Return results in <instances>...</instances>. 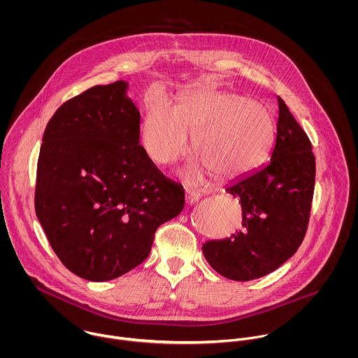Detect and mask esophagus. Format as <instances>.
I'll use <instances>...</instances> for the list:
<instances>
[{
    "label": "esophagus",
    "instance_id": "obj_1",
    "mask_svg": "<svg viewBox=\"0 0 358 358\" xmlns=\"http://www.w3.org/2000/svg\"><path fill=\"white\" fill-rule=\"evenodd\" d=\"M199 200H200V194H199V193L192 192V190H187V192L185 193V201H186V205L196 204Z\"/></svg>",
    "mask_w": 358,
    "mask_h": 358
}]
</instances>
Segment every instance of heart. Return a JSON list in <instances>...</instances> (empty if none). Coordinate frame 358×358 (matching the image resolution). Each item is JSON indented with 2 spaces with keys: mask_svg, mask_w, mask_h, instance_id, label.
I'll return each instance as SVG.
<instances>
[{
  "mask_svg": "<svg viewBox=\"0 0 358 358\" xmlns=\"http://www.w3.org/2000/svg\"><path fill=\"white\" fill-rule=\"evenodd\" d=\"M199 161L180 172L190 185L208 173L231 182L251 173L268 153L275 122L260 103L219 90L190 91L179 107L164 99L149 103L141 129L146 154L155 164L169 165L190 150Z\"/></svg>",
  "mask_w": 358,
  "mask_h": 358,
  "instance_id": "heart-1",
  "label": "heart"
}]
</instances>
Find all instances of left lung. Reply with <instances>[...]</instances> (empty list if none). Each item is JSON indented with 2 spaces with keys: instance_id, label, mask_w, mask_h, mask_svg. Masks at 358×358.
<instances>
[{
  "instance_id": "8db88e82",
  "label": "left lung",
  "mask_w": 358,
  "mask_h": 358,
  "mask_svg": "<svg viewBox=\"0 0 358 358\" xmlns=\"http://www.w3.org/2000/svg\"><path fill=\"white\" fill-rule=\"evenodd\" d=\"M275 142L270 161L233 180L226 192L238 200L243 227L203 244L206 262L234 281L260 278L298 251L306 234L315 182V158L306 132L278 96Z\"/></svg>"
}]
</instances>
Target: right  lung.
<instances>
[{
    "label": "right lung",
    "mask_w": 358,
    "mask_h": 358,
    "mask_svg": "<svg viewBox=\"0 0 358 358\" xmlns=\"http://www.w3.org/2000/svg\"><path fill=\"white\" fill-rule=\"evenodd\" d=\"M129 84L96 85L52 115L37 166L36 215L52 250L76 275L121 277L152 250L157 227L185 206L139 145Z\"/></svg>",
    "instance_id": "right-lung-1"
}]
</instances>
